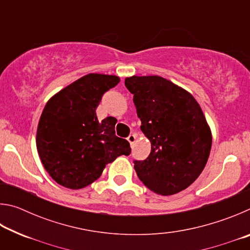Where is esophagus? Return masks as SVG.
I'll return each mask as SVG.
<instances>
[{
	"instance_id": "esophagus-1",
	"label": "esophagus",
	"mask_w": 250,
	"mask_h": 250,
	"mask_svg": "<svg viewBox=\"0 0 250 250\" xmlns=\"http://www.w3.org/2000/svg\"><path fill=\"white\" fill-rule=\"evenodd\" d=\"M135 139H137V135H135L134 133H131L128 138H126V140L129 141V143L131 146H133V143L135 142Z\"/></svg>"
}]
</instances>
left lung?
<instances>
[{"mask_svg": "<svg viewBox=\"0 0 250 250\" xmlns=\"http://www.w3.org/2000/svg\"><path fill=\"white\" fill-rule=\"evenodd\" d=\"M133 95L141 131L151 142L150 155L134 161V170L147 188L173 195L195 181L208 160L211 131L195 98L160 76L125 80Z\"/></svg>", "mask_w": 250, "mask_h": 250, "instance_id": "8db88e82", "label": "left lung"}]
</instances>
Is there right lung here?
<instances>
[{
    "label": "right lung",
    "mask_w": 250,
    "mask_h": 250,
    "mask_svg": "<svg viewBox=\"0 0 250 250\" xmlns=\"http://www.w3.org/2000/svg\"><path fill=\"white\" fill-rule=\"evenodd\" d=\"M118 76L88 74L50 98L37 126L36 147L42 163L59 185L79 189L99 179L118 156L129 155L130 143L116 135V119L99 121L96 109Z\"/></svg>",
    "instance_id": "1"
}]
</instances>
